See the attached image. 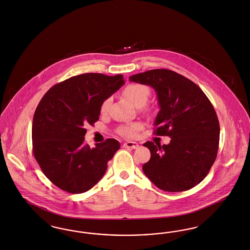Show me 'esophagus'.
Instances as JSON below:
<instances>
[{
    "mask_svg": "<svg viewBox=\"0 0 250 250\" xmlns=\"http://www.w3.org/2000/svg\"><path fill=\"white\" fill-rule=\"evenodd\" d=\"M124 147L130 148V149H137V148H139V143H137L135 141H127V142L124 143Z\"/></svg>",
    "mask_w": 250,
    "mask_h": 250,
    "instance_id": "34e87169",
    "label": "esophagus"
}]
</instances>
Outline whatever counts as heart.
Returning a JSON list of instances; mask_svg holds the SVG:
<instances>
[{
    "mask_svg": "<svg viewBox=\"0 0 250 250\" xmlns=\"http://www.w3.org/2000/svg\"><path fill=\"white\" fill-rule=\"evenodd\" d=\"M124 96L132 102L137 107H142L146 104L150 96V89L148 86L140 83H132L127 85L124 90ZM111 98H108L104 100L100 106V112L106 114L110 110L111 105ZM143 128V125L140 123H133L123 125L118 127L117 132L121 136L125 138L132 139L135 138L140 130Z\"/></svg>",
    "mask_w": 250,
    "mask_h": 250,
    "instance_id": "heart-1",
    "label": "heart"
}]
</instances>
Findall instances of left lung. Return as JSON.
I'll return each instance as SVG.
<instances>
[{
  "label": "left lung",
  "mask_w": 250,
  "mask_h": 250,
  "mask_svg": "<svg viewBox=\"0 0 250 250\" xmlns=\"http://www.w3.org/2000/svg\"><path fill=\"white\" fill-rule=\"evenodd\" d=\"M130 82L150 85L157 94L160 110L154 134L171 138L169 144L147 141L150 159L142 169L166 191H183L199 184L216 160L220 124L208 98L197 84L173 70H147Z\"/></svg>",
  "instance_id": "obj_1"
}]
</instances>
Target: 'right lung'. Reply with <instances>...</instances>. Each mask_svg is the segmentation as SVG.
I'll return each instance as SVG.
<instances>
[{
  "label": "right lung",
  "instance_id": "right-lung-1",
  "mask_svg": "<svg viewBox=\"0 0 250 250\" xmlns=\"http://www.w3.org/2000/svg\"><path fill=\"white\" fill-rule=\"evenodd\" d=\"M124 83L122 74L83 73L55 84L39 102L32 122L33 154L45 177L61 190H90L120 149L114 139L90 148L84 127L99 120L102 102Z\"/></svg>",
  "mask_w": 250,
  "mask_h": 250
}]
</instances>
